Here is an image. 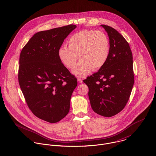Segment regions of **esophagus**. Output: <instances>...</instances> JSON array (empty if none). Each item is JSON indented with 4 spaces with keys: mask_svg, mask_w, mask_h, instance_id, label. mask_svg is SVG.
<instances>
[{
    "mask_svg": "<svg viewBox=\"0 0 156 156\" xmlns=\"http://www.w3.org/2000/svg\"><path fill=\"white\" fill-rule=\"evenodd\" d=\"M77 81H78L79 83H81L83 82V79H82V78H81V77H78V78H77Z\"/></svg>",
    "mask_w": 156,
    "mask_h": 156,
    "instance_id": "obj_1",
    "label": "esophagus"
}]
</instances>
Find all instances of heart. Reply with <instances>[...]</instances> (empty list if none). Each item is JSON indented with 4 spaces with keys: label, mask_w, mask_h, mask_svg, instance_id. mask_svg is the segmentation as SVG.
<instances>
[{
    "label": "heart",
    "mask_w": 156,
    "mask_h": 156,
    "mask_svg": "<svg viewBox=\"0 0 156 156\" xmlns=\"http://www.w3.org/2000/svg\"><path fill=\"white\" fill-rule=\"evenodd\" d=\"M67 44L68 48L62 47L58 49V58L66 68L72 69L79 57L80 62L72 70L78 77L87 76L92 69L102 68L109 56V41L102 31L82 30L73 34Z\"/></svg>",
    "instance_id": "1"
}]
</instances>
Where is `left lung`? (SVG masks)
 Returning <instances> with one entry per match:
<instances>
[{
    "label": "left lung",
    "instance_id": "1",
    "mask_svg": "<svg viewBox=\"0 0 156 156\" xmlns=\"http://www.w3.org/2000/svg\"><path fill=\"white\" fill-rule=\"evenodd\" d=\"M108 33L110 54L104 66L83 82L89 88L93 110L104 117H112L126 106L134 82L133 54L128 42L114 28L102 25Z\"/></svg>",
    "mask_w": 156,
    "mask_h": 156
}]
</instances>
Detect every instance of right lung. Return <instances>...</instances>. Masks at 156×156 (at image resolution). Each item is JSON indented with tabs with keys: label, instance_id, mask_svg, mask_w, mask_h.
<instances>
[{
	"label": "right lung",
	"instance_id": "right-lung-1",
	"mask_svg": "<svg viewBox=\"0 0 156 156\" xmlns=\"http://www.w3.org/2000/svg\"><path fill=\"white\" fill-rule=\"evenodd\" d=\"M76 28L70 24L38 32L20 54L18 80L26 103L33 114L50 123L68 114L77 85L58 56L64 39Z\"/></svg>",
	"mask_w": 156,
	"mask_h": 156
}]
</instances>
